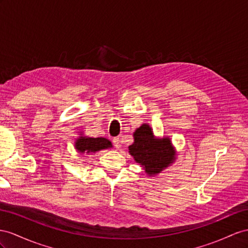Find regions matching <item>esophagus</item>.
Wrapping results in <instances>:
<instances>
[{"label": "esophagus", "mask_w": 248, "mask_h": 248, "mask_svg": "<svg viewBox=\"0 0 248 248\" xmlns=\"http://www.w3.org/2000/svg\"><path fill=\"white\" fill-rule=\"evenodd\" d=\"M112 142H113V145H114V147H115L116 149H119V148H120V145H122V144H120V139H119L118 137L114 138L113 140H112Z\"/></svg>", "instance_id": "esophagus-1"}]
</instances>
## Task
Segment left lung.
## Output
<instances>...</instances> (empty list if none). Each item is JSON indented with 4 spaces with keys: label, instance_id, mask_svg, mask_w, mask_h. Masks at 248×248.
Here are the masks:
<instances>
[{
    "label": "left lung",
    "instance_id": "left-lung-1",
    "mask_svg": "<svg viewBox=\"0 0 248 248\" xmlns=\"http://www.w3.org/2000/svg\"><path fill=\"white\" fill-rule=\"evenodd\" d=\"M134 140L129 147L130 154L149 175L160 173L175 159V152L170 139L157 140L148 124H142L135 131Z\"/></svg>",
    "mask_w": 248,
    "mask_h": 248
}]
</instances>
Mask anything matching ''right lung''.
<instances>
[{
  "label": "right lung",
  "instance_id": "obj_1",
  "mask_svg": "<svg viewBox=\"0 0 248 248\" xmlns=\"http://www.w3.org/2000/svg\"><path fill=\"white\" fill-rule=\"evenodd\" d=\"M112 147L111 142L106 138H91V137H79L75 142V148L80 153H93L104 149Z\"/></svg>",
  "mask_w": 248,
  "mask_h": 248
}]
</instances>
